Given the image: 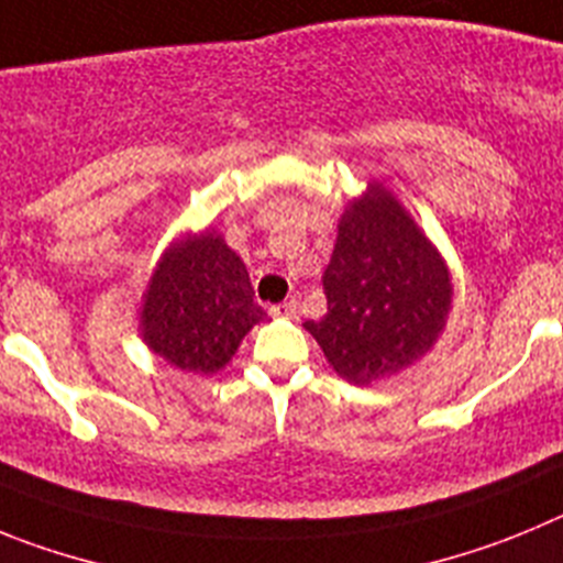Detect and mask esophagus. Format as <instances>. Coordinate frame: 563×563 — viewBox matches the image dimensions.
Returning <instances> with one entry per match:
<instances>
[{"instance_id":"esophagus-1","label":"esophagus","mask_w":563,"mask_h":563,"mask_svg":"<svg viewBox=\"0 0 563 563\" xmlns=\"http://www.w3.org/2000/svg\"><path fill=\"white\" fill-rule=\"evenodd\" d=\"M271 312L276 318H296V312H298L296 298H290V301H282V305H276V307H271Z\"/></svg>"}]
</instances>
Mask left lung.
<instances>
[{"mask_svg":"<svg viewBox=\"0 0 563 563\" xmlns=\"http://www.w3.org/2000/svg\"><path fill=\"white\" fill-rule=\"evenodd\" d=\"M321 282L327 316L305 327L332 369L355 386L395 375L426 355L451 310L442 258L377 183L343 213Z\"/></svg>","mask_w":563,"mask_h":563,"instance_id":"left-lung-1","label":"left lung"}]
</instances>
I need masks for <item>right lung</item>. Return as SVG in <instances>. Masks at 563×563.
<instances>
[{
    "instance_id": "add662e5",
    "label": "right lung",
    "mask_w": 563,
    "mask_h": 563,
    "mask_svg": "<svg viewBox=\"0 0 563 563\" xmlns=\"http://www.w3.org/2000/svg\"><path fill=\"white\" fill-rule=\"evenodd\" d=\"M265 318L242 258L206 231L172 247L154 271L143 305V338L186 372L222 369L242 338Z\"/></svg>"
}]
</instances>
